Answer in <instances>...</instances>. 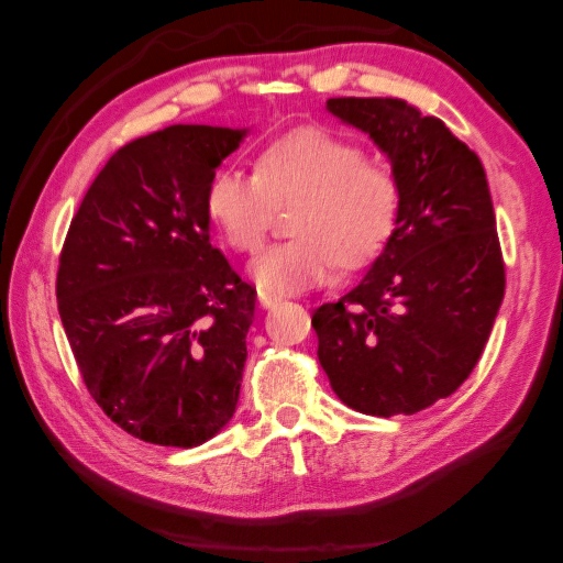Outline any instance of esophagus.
<instances>
[{"instance_id": "obj_1", "label": "esophagus", "mask_w": 563, "mask_h": 563, "mask_svg": "<svg viewBox=\"0 0 563 563\" xmlns=\"http://www.w3.org/2000/svg\"><path fill=\"white\" fill-rule=\"evenodd\" d=\"M282 299L276 297V294H269V291H260V307L262 309H272V307H276V303H279Z\"/></svg>"}]
</instances>
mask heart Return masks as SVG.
Returning <instances> with one entry per match:
<instances>
[{"instance_id":"b5f03b06","label":"heart","mask_w":563,"mask_h":563,"mask_svg":"<svg viewBox=\"0 0 563 563\" xmlns=\"http://www.w3.org/2000/svg\"><path fill=\"white\" fill-rule=\"evenodd\" d=\"M289 242L252 262L256 287L274 294L324 284L336 262L358 266L379 252L399 209V184L382 162L321 129H299L260 154L252 174L221 169L207 189V214L229 246L256 252L276 207L297 201Z\"/></svg>"}]
</instances>
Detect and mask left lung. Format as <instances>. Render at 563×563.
I'll use <instances>...</instances> for the list:
<instances>
[{
    "label": "left lung",
    "mask_w": 563,
    "mask_h": 563,
    "mask_svg": "<svg viewBox=\"0 0 563 563\" xmlns=\"http://www.w3.org/2000/svg\"><path fill=\"white\" fill-rule=\"evenodd\" d=\"M327 109L391 164L399 209L356 287L311 317L319 364L346 407L417 413L462 386L504 299V260L478 156L404 99L339 97Z\"/></svg>",
    "instance_id": "8db88e82"
}]
</instances>
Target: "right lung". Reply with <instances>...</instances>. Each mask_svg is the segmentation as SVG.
I'll return each mask as SVG.
<instances>
[{"label": "right lung", "mask_w": 563, "mask_h": 563, "mask_svg": "<svg viewBox=\"0 0 563 563\" xmlns=\"http://www.w3.org/2000/svg\"><path fill=\"white\" fill-rule=\"evenodd\" d=\"M249 129L174 124L124 144L71 219L62 327L101 411L191 449L232 421L256 289L209 242L207 189Z\"/></svg>", "instance_id": "add662e5"}]
</instances>
